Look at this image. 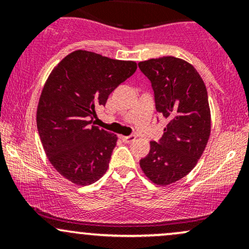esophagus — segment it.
<instances>
[{"mask_svg":"<svg viewBox=\"0 0 249 249\" xmlns=\"http://www.w3.org/2000/svg\"><path fill=\"white\" fill-rule=\"evenodd\" d=\"M121 138L123 139V142H134L136 141V136H134V134H130V136H122Z\"/></svg>","mask_w":249,"mask_h":249,"instance_id":"obj_1","label":"esophagus"}]
</instances>
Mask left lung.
I'll return each instance as SVG.
<instances>
[{"mask_svg": "<svg viewBox=\"0 0 249 249\" xmlns=\"http://www.w3.org/2000/svg\"><path fill=\"white\" fill-rule=\"evenodd\" d=\"M138 67L151 82L157 112L168 121L139 164L154 184H172L192 171L210 138L206 87L193 65L176 57L148 59Z\"/></svg>", "mask_w": 249, "mask_h": 249, "instance_id": "1", "label": "left lung"}]
</instances>
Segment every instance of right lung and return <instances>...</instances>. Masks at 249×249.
Instances as JSON below:
<instances>
[{"label": "right lung", "mask_w": 249, "mask_h": 249, "mask_svg": "<svg viewBox=\"0 0 249 249\" xmlns=\"http://www.w3.org/2000/svg\"><path fill=\"white\" fill-rule=\"evenodd\" d=\"M136 70L134 62L77 50L50 73L37 107V128L50 162L73 184L90 185L107 172L117 136L95 126L93 118Z\"/></svg>", "instance_id": "1"}]
</instances>
